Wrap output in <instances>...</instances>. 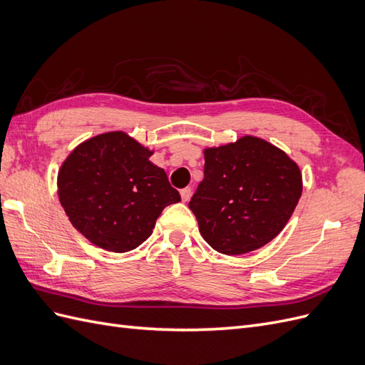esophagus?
<instances>
[{
	"label": "esophagus",
	"instance_id": "obj_1",
	"mask_svg": "<svg viewBox=\"0 0 365 365\" xmlns=\"http://www.w3.org/2000/svg\"><path fill=\"white\" fill-rule=\"evenodd\" d=\"M190 197H192V189L190 187H185V189L181 190V200H182V202H187Z\"/></svg>",
	"mask_w": 365,
	"mask_h": 365
}]
</instances>
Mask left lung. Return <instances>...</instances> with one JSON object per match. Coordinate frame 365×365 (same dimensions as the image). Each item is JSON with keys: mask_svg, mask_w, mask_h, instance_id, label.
Returning <instances> with one entry per match:
<instances>
[{"mask_svg": "<svg viewBox=\"0 0 365 365\" xmlns=\"http://www.w3.org/2000/svg\"><path fill=\"white\" fill-rule=\"evenodd\" d=\"M204 180L189 207L207 244L227 256L267 245L288 224L303 192L298 164L269 141L244 135L204 149Z\"/></svg>", "mask_w": 365, "mask_h": 365, "instance_id": "obj_1", "label": "left lung"}]
</instances>
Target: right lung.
Listing matches in <instances>:
<instances>
[{"instance_id":"right-lung-1","label":"right lung","mask_w":365,"mask_h":365,"mask_svg":"<svg viewBox=\"0 0 365 365\" xmlns=\"http://www.w3.org/2000/svg\"><path fill=\"white\" fill-rule=\"evenodd\" d=\"M153 150L123 130L76 146L58 172V196L71 225L93 245L135 250L155 228L164 207L181 196L149 158Z\"/></svg>"}]
</instances>
